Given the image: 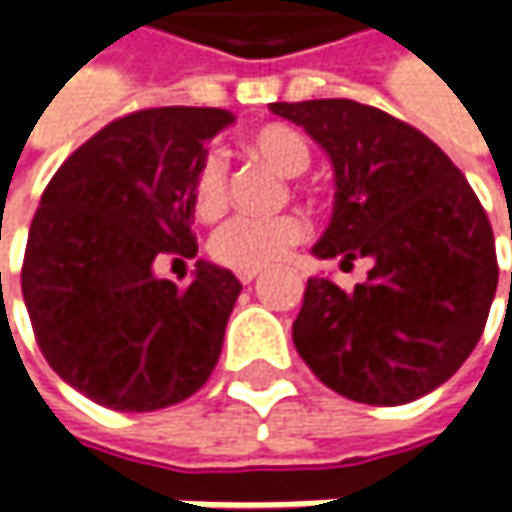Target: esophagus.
Here are the masks:
<instances>
[{"mask_svg": "<svg viewBox=\"0 0 512 512\" xmlns=\"http://www.w3.org/2000/svg\"><path fill=\"white\" fill-rule=\"evenodd\" d=\"M259 273H262V270H239L236 276H239V282H242V285H250L253 279H259Z\"/></svg>", "mask_w": 512, "mask_h": 512, "instance_id": "esophagus-1", "label": "esophagus"}]
</instances>
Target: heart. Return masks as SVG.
Masks as SVG:
<instances>
[{
  "label": "heart",
  "instance_id": "heart-1",
  "mask_svg": "<svg viewBox=\"0 0 512 512\" xmlns=\"http://www.w3.org/2000/svg\"><path fill=\"white\" fill-rule=\"evenodd\" d=\"M247 150L259 156L282 176H299L310 165L305 136L287 125H265L250 133ZM227 205V170L219 153H207L193 173V210L202 219L219 216ZM310 233L299 213H282L270 219H230L210 236V256L233 270H262L282 262Z\"/></svg>",
  "mask_w": 512,
  "mask_h": 512
}]
</instances>
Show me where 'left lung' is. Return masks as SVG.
<instances>
[{
	"label": "left lung",
	"mask_w": 512,
	"mask_h": 512,
	"mask_svg": "<svg viewBox=\"0 0 512 512\" xmlns=\"http://www.w3.org/2000/svg\"><path fill=\"white\" fill-rule=\"evenodd\" d=\"M270 110L302 125L333 165V216L313 253L373 259L353 293L307 279L299 356L353 402L393 407L436 390L482 339L499 285L482 202L436 142L384 110L353 99Z\"/></svg>",
	"instance_id": "8db88e82"
}]
</instances>
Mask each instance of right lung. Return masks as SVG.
<instances>
[{
    "instance_id": "1",
    "label": "right lung",
    "mask_w": 512,
    "mask_h": 512,
    "mask_svg": "<svg viewBox=\"0 0 512 512\" xmlns=\"http://www.w3.org/2000/svg\"><path fill=\"white\" fill-rule=\"evenodd\" d=\"M233 122L219 108L136 110L90 136L53 173L30 222L22 296L42 356L102 407L185 402L219 362L242 285L199 259L185 287L153 273L193 259V173Z\"/></svg>"
}]
</instances>
